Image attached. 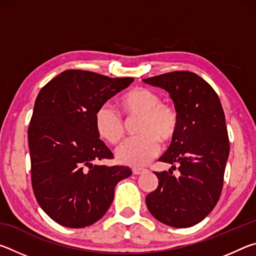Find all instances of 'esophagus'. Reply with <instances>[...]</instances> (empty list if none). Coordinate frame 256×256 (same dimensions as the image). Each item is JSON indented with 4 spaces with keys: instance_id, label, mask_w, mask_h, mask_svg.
<instances>
[{
    "instance_id": "obj_1",
    "label": "esophagus",
    "mask_w": 256,
    "mask_h": 256,
    "mask_svg": "<svg viewBox=\"0 0 256 256\" xmlns=\"http://www.w3.org/2000/svg\"><path fill=\"white\" fill-rule=\"evenodd\" d=\"M144 172V168H138V167H133L132 168V172L134 175H138Z\"/></svg>"
}]
</instances>
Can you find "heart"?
Instances as JSON below:
<instances>
[{
	"mask_svg": "<svg viewBox=\"0 0 256 256\" xmlns=\"http://www.w3.org/2000/svg\"><path fill=\"white\" fill-rule=\"evenodd\" d=\"M120 106L128 120L138 118L132 138L116 150L120 164L142 166L150 162L160 149V142L168 144L174 140L180 128V115L176 108L162 102L154 90L138 86L120 98ZM94 130L107 144H118L125 136L123 120L110 106L99 107L94 114Z\"/></svg>",
	"mask_w": 256,
	"mask_h": 256,
	"instance_id": "1",
	"label": "heart"
}]
</instances>
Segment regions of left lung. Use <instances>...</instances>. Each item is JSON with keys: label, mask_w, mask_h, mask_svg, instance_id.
I'll use <instances>...</instances> for the list:
<instances>
[{"label": "left lung", "mask_w": 256, "mask_h": 256, "mask_svg": "<svg viewBox=\"0 0 256 256\" xmlns=\"http://www.w3.org/2000/svg\"><path fill=\"white\" fill-rule=\"evenodd\" d=\"M170 94L180 128L160 162L179 166L180 176L154 172L158 186L146 198L156 219L188 228L202 222L218 202L229 156L226 118L218 94L196 73L176 71L144 79Z\"/></svg>", "instance_id": "obj_1"}]
</instances>
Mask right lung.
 I'll return each instance as SVG.
<instances>
[{
	"label": "right lung",
	"mask_w": 256,
	"mask_h": 256,
	"mask_svg": "<svg viewBox=\"0 0 256 256\" xmlns=\"http://www.w3.org/2000/svg\"><path fill=\"white\" fill-rule=\"evenodd\" d=\"M133 78H108L68 70L38 94L28 128L32 183L42 210L64 227L98 222L114 200L115 186L131 176L124 166H106L112 151L94 130V114Z\"/></svg>",
	"instance_id": "add662e5"
}]
</instances>
